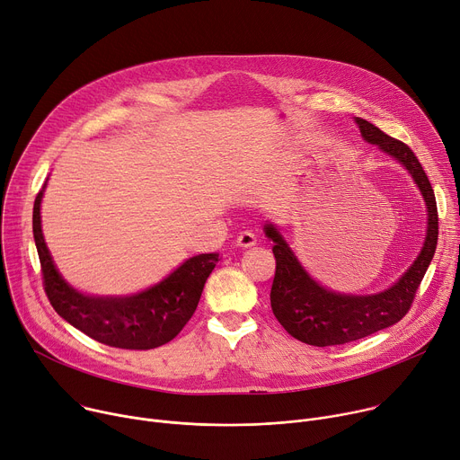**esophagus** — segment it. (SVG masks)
<instances>
[{
	"label": "esophagus",
	"mask_w": 460,
	"mask_h": 460,
	"mask_svg": "<svg viewBox=\"0 0 460 460\" xmlns=\"http://www.w3.org/2000/svg\"><path fill=\"white\" fill-rule=\"evenodd\" d=\"M257 243V236L255 233H249V231H243L236 236V245L242 247V249H247V247H253Z\"/></svg>",
	"instance_id": "34e87169"
}]
</instances>
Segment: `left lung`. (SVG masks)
I'll return each instance as SVG.
<instances>
[{
	"label": "left lung",
	"instance_id": "8db88e82",
	"mask_svg": "<svg viewBox=\"0 0 460 460\" xmlns=\"http://www.w3.org/2000/svg\"><path fill=\"white\" fill-rule=\"evenodd\" d=\"M363 139L400 161L419 185L428 208V233L420 255L387 289L374 296H347L323 288L301 266L282 234L266 224V236L273 240L275 279L271 286V310L284 330L296 340L330 347L345 345L398 323L411 308L437 249L438 213L433 187L414 152L402 141L387 136L372 122L356 117Z\"/></svg>",
	"mask_w": 460,
	"mask_h": 460
}]
</instances>
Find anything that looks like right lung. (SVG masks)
I'll use <instances>...</instances> for the list:
<instances>
[{"instance_id":"right-lung-1","label":"right lung","mask_w":460,"mask_h":460,"mask_svg":"<svg viewBox=\"0 0 460 460\" xmlns=\"http://www.w3.org/2000/svg\"><path fill=\"white\" fill-rule=\"evenodd\" d=\"M44 190L46 183L34 199L32 234L46 296L55 312L92 340L115 349L148 350L174 340L192 317L218 253L192 257L159 284L134 296H86L62 279L51 259L40 220Z\"/></svg>"}]
</instances>
